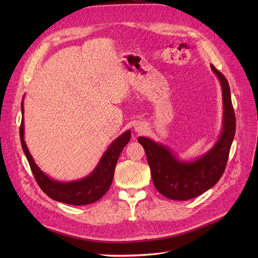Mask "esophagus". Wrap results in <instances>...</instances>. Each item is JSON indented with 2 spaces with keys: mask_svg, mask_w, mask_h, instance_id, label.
<instances>
[{
  "mask_svg": "<svg viewBox=\"0 0 258 258\" xmlns=\"http://www.w3.org/2000/svg\"><path fill=\"white\" fill-rule=\"evenodd\" d=\"M135 130H136V132H142V131H144V127H143V125L142 124H136L135 125Z\"/></svg>",
  "mask_w": 258,
  "mask_h": 258,
  "instance_id": "1",
  "label": "esophagus"
}]
</instances>
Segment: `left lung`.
<instances>
[{"label": "left lung", "instance_id": "obj_1", "mask_svg": "<svg viewBox=\"0 0 258 258\" xmlns=\"http://www.w3.org/2000/svg\"><path fill=\"white\" fill-rule=\"evenodd\" d=\"M223 92V131L214 146L205 155L190 162L177 159L166 145L139 137L143 146L154 185L157 190L170 200L186 201L201 196L220 181L235 135V114L231 93L226 77L211 64Z\"/></svg>", "mask_w": 258, "mask_h": 258}]
</instances>
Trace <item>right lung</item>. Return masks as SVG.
I'll return each instance as SVG.
<instances>
[{
    "label": "right lung",
    "mask_w": 258,
    "mask_h": 258,
    "mask_svg": "<svg viewBox=\"0 0 258 258\" xmlns=\"http://www.w3.org/2000/svg\"><path fill=\"white\" fill-rule=\"evenodd\" d=\"M22 114L24 115V105L22 102ZM20 137L22 148L29 162L30 168L40 189L51 199L69 205L81 206L89 205L101 199L110 188L116 163L123 147L131 139V132L126 131L115 139L103 154L99 163L88 177L74 182H58L46 175L35 164L28 147L24 140V117L21 122Z\"/></svg>",
    "instance_id": "obj_1"
}]
</instances>
